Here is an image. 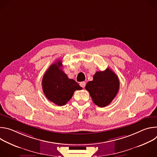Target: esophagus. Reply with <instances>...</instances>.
<instances>
[{
  "label": "esophagus",
  "instance_id": "1",
  "mask_svg": "<svg viewBox=\"0 0 157 157\" xmlns=\"http://www.w3.org/2000/svg\"><path fill=\"white\" fill-rule=\"evenodd\" d=\"M79 85H80L82 87H84L85 86H86V82H84V81L81 82L79 83Z\"/></svg>",
  "mask_w": 157,
  "mask_h": 157
}]
</instances>
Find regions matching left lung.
<instances>
[{"label": "left lung", "mask_w": 157, "mask_h": 157, "mask_svg": "<svg viewBox=\"0 0 157 157\" xmlns=\"http://www.w3.org/2000/svg\"><path fill=\"white\" fill-rule=\"evenodd\" d=\"M85 89L89 93L93 102L99 107L109 105L116 96L119 89L117 76L109 68L98 71L93 80L86 84Z\"/></svg>", "instance_id": "8db88e82"}]
</instances>
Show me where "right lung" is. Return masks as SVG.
I'll list each match as a JSON object with an SVG mask.
<instances>
[{"instance_id":"1","label":"right lung","mask_w":157,"mask_h":157,"mask_svg":"<svg viewBox=\"0 0 157 157\" xmlns=\"http://www.w3.org/2000/svg\"><path fill=\"white\" fill-rule=\"evenodd\" d=\"M59 60L52 64L44 73L42 79V88L47 98L55 104L65 105L72 98L76 90L82 88L72 79L68 78L62 71Z\"/></svg>"}]
</instances>
